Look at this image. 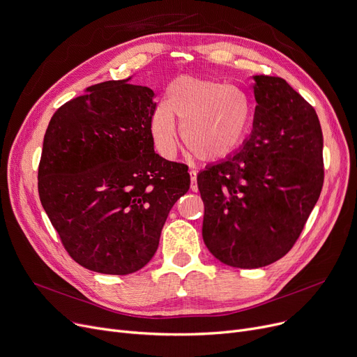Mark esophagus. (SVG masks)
<instances>
[{
  "label": "esophagus",
  "mask_w": 357,
  "mask_h": 357,
  "mask_svg": "<svg viewBox=\"0 0 357 357\" xmlns=\"http://www.w3.org/2000/svg\"><path fill=\"white\" fill-rule=\"evenodd\" d=\"M190 176H191V190L197 191L198 190V185H197V171H190Z\"/></svg>",
  "instance_id": "esophagus-1"
}]
</instances>
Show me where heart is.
Listing matches in <instances>:
<instances>
[{"mask_svg": "<svg viewBox=\"0 0 357 357\" xmlns=\"http://www.w3.org/2000/svg\"><path fill=\"white\" fill-rule=\"evenodd\" d=\"M182 126L186 149L199 160L226 159L249 136L255 105L248 92L227 82L195 77H179L167 88L150 120L158 152L172 158L178 149L176 123Z\"/></svg>", "mask_w": 357, "mask_h": 357, "instance_id": "obj_1", "label": "heart"}]
</instances>
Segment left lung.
<instances>
[{"label": "left lung", "instance_id": "8db88e82", "mask_svg": "<svg viewBox=\"0 0 357 357\" xmlns=\"http://www.w3.org/2000/svg\"><path fill=\"white\" fill-rule=\"evenodd\" d=\"M253 79L249 139L197 176L205 246L222 264L241 269L271 265L292 249L324 182L315 109L282 78Z\"/></svg>", "mask_w": 357, "mask_h": 357}]
</instances>
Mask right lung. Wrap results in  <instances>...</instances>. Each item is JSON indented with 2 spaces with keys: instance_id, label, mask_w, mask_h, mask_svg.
Returning <instances> with one entry per match:
<instances>
[{
  "instance_id": "1",
  "label": "right lung",
  "mask_w": 357,
  "mask_h": 357,
  "mask_svg": "<svg viewBox=\"0 0 357 357\" xmlns=\"http://www.w3.org/2000/svg\"><path fill=\"white\" fill-rule=\"evenodd\" d=\"M128 81L92 85L58 108L39 165V197L63 248L105 275L149 264L191 183L188 166L155 152V92Z\"/></svg>"
}]
</instances>
